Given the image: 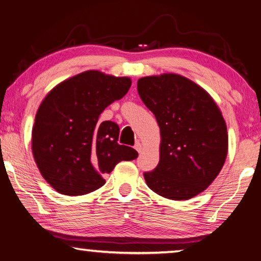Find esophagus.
I'll use <instances>...</instances> for the list:
<instances>
[{
    "instance_id": "1",
    "label": "esophagus",
    "mask_w": 261,
    "mask_h": 261,
    "mask_svg": "<svg viewBox=\"0 0 261 261\" xmlns=\"http://www.w3.org/2000/svg\"><path fill=\"white\" fill-rule=\"evenodd\" d=\"M135 148H136V151L138 152V153H140V152H141V149H143V146H141V144L139 143V141H137V143H136V145H135Z\"/></svg>"
}]
</instances>
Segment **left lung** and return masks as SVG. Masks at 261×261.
Returning <instances> with one entry per match:
<instances>
[{
  "mask_svg": "<svg viewBox=\"0 0 261 261\" xmlns=\"http://www.w3.org/2000/svg\"><path fill=\"white\" fill-rule=\"evenodd\" d=\"M140 99L160 127V161L144 173L148 188L171 200H188L208 188L228 153L227 125L212 96L176 73L140 78Z\"/></svg>",
  "mask_w": 261,
  "mask_h": 261,
  "instance_id": "left-lung-1",
  "label": "left lung"
}]
</instances>
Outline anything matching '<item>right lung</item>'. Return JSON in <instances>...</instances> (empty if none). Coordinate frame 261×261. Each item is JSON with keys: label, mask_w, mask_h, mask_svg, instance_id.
Returning <instances> with one entry per match:
<instances>
[{"label": "right lung", "mask_w": 261, "mask_h": 261, "mask_svg": "<svg viewBox=\"0 0 261 261\" xmlns=\"http://www.w3.org/2000/svg\"><path fill=\"white\" fill-rule=\"evenodd\" d=\"M130 86L129 77L88 70L60 83L43 99L32 129V153L42 177L57 192H93L118 162L138 156L136 149L117 143L116 123L99 121Z\"/></svg>", "instance_id": "right-lung-1"}]
</instances>
